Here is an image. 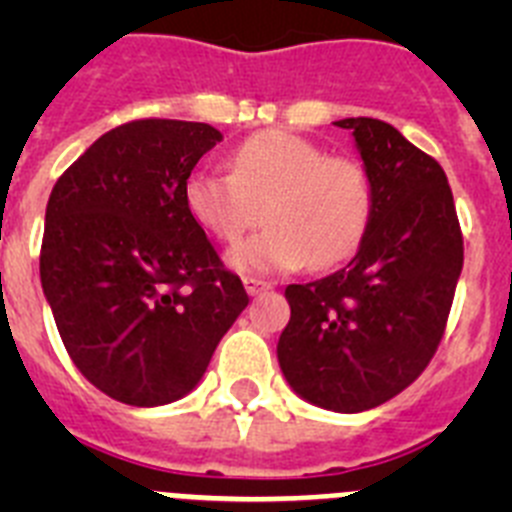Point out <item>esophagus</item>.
Returning a JSON list of instances; mask_svg holds the SVG:
<instances>
[{
    "instance_id": "esophagus-1",
    "label": "esophagus",
    "mask_w": 512,
    "mask_h": 512,
    "mask_svg": "<svg viewBox=\"0 0 512 512\" xmlns=\"http://www.w3.org/2000/svg\"><path fill=\"white\" fill-rule=\"evenodd\" d=\"M243 287H246V292L251 297L261 295V292H266V289H271L269 282H264V279H253V277H246L243 279Z\"/></svg>"
}]
</instances>
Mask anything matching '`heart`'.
Here are the masks:
<instances>
[{"label":"heart","mask_w":512,"mask_h":512,"mask_svg":"<svg viewBox=\"0 0 512 512\" xmlns=\"http://www.w3.org/2000/svg\"><path fill=\"white\" fill-rule=\"evenodd\" d=\"M228 169L189 176L184 205L194 223L223 243L238 241L264 217L261 233L230 248L235 271L325 269L359 248L372 217V182L361 164L328 158L287 130H264L233 148Z\"/></svg>","instance_id":"1"}]
</instances>
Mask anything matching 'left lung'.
<instances>
[{
  "mask_svg": "<svg viewBox=\"0 0 512 512\" xmlns=\"http://www.w3.org/2000/svg\"><path fill=\"white\" fill-rule=\"evenodd\" d=\"M336 125L354 135L372 182V217L343 269L284 289L292 315L277 359L302 400L361 413L400 395L436 354L464 241L436 158L374 117Z\"/></svg>",
  "mask_w": 512,
  "mask_h": 512,
  "instance_id": "left-lung-1",
  "label": "left lung"
}]
</instances>
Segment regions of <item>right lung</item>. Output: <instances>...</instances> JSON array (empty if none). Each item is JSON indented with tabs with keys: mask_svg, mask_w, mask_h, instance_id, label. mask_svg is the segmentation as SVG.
<instances>
[{
	"mask_svg": "<svg viewBox=\"0 0 512 512\" xmlns=\"http://www.w3.org/2000/svg\"><path fill=\"white\" fill-rule=\"evenodd\" d=\"M217 140L205 122L120 125L63 171L45 207L40 282L63 346L125 405L189 395L248 305L184 205L189 174Z\"/></svg>",
	"mask_w": 512,
	"mask_h": 512,
	"instance_id": "add662e5",
	"label": "right lung"
}]
</instances>
